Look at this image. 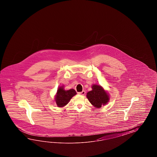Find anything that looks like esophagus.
<instances>
[{"label": "esophagus", "instance_id": "1", "mask_svg": "<svg viewBox=\"0 0 157 157\" xmlns=\"http://www.w3.org/2000/svg\"><path fill=\"white\" fill-rule=\"evenodd\" d=\"M86 93V92H85V91H82V92H80V93H78V94H80V95H84Z\"/></svg>", "mask_w": 157, "mask_h": 157}]
</instances>
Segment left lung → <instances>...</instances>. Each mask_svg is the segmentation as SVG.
Masks as SVG:
<instances>
[{"mask_svg":"<svg viewBox=\"0 0 157 157\" xmlns=\"http://www.w3.org/2000/svg\"><path fill=\"white\" fill-rule=\"evenodd\" d=\"M91 88L92 90L87 93L86 97L94 107L100 108L101 105H106L109 102L110 97L103 87L97 84H93Z\"/></svg>","mask_w":157,"mask_h":157,"instance_id":"1","label":"left lung"}]
</instances>
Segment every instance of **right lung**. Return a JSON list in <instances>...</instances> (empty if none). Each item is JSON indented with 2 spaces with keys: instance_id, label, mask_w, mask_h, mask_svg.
Segmentation results:
<instances>
[{
  "instance_id": "add662e5",
  "label": "right lung",
  "mask_w": 157,
  "mask_h": 157,
  "mask_svg": "<svg viewBox=\"0 0 157 157\" xmlns=\"http://www.w3.org/2000/svg\"><path fill=\"white\" fill-rule=\"evenodd\" d=\"M64 86L58 87L57 93L55 95V101L58 107H63L69 103L71 99L76 95V91L71 89L66 90L64 89Z\"/></svg>"
}]
</instances>
